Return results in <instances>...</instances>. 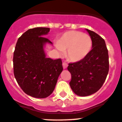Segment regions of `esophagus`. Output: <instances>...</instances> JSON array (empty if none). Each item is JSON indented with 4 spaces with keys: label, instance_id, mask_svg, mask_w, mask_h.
<instances>
[{
    "label": "esophagus",
    "instance_id": "1",
    "mask_svg": "<svg viewBox=\"0 0 122 122\" xmlns=\"http://www.w3.org/2000/svg\"><path fill=\"white\" fill-rule=\"evenodd\" d=\"M63 69H66L68 66V64L66 63V62H63Z\"/></svg>",
    "mask_w": 122,
    "mask_h": 122
}]
</instances>
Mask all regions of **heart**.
Segmentation results:
<instances>
[{
    "instance_id": "obj_1",
    "label": "heart",
    "mask_w": 122,
    "mask_h": 122,
    "mask_svg": "<svg viewBox=\"0 0 122 122\" xmlns=\"http://www.w3.org/2000/svg\"><path fill=\"white\" fill-rule=\"evenodd\" d=\"M55 46L60 56H63L64 51L67 50L68 59L73 62H78L89 54L92 47V40L87 34L71 30L63 33Z\"/></svg>"
}]
</instances>
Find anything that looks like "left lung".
<instances>
[{"mask_svg": "<svg viewBox=\"0 0 122 122\" xmlns=\"http://www.w3.org/2000/svg\"><path fill=\"white\" fill-rule=\"evenodd\" d=\"M92 40V49L81 61L69 63L71 74V89L80 97L96 93L102 87L109 71V56L105 41L93 31L86 29Z\"/></svg>", "mask_w": 122, "mask_h": 122, "instance_id": "1", "label": "left lung"}]
</instances>
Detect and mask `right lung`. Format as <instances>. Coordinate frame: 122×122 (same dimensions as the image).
Segmentation results:
<instances>
[{
    "instance_id": "right-lung-1",
    "label": "right lung",
    "mask_w": 122,
    "mask_h": 122,
    "mask_svg": "<svg viewBox=\"0 0 122 122\" xmlns=\"http://www.w3.org/2000/svg\"><path fill=\"white\" fill-rule=\"evenodd\" d=\"M49 28L36 27L24 33L16 45L13 70L17 82L25 93L32 97L45 98L53 92L63 71L61 59L46 57V38Z\"/></svg>"
}]
</instances>
